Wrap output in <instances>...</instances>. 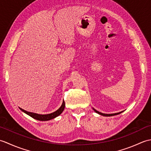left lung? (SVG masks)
<instances>
[{"mask_svg":"<svg viewBox=\"0 0 151 151\" xmlns=\"http://www.w3.org/2000/svg\"><path fill=\"white\" fill-rule=\"evenodd\" d=\"M93 110H94V111L96 112V113H97V114H100V115H103V116H113V115H118V114H121V113H122V112H123V111H121V112H119V113H116V114H102V113H101V112H99V111H97V110H95L94 108H93Z\"/></svg>","mask_w":151,"mask_h":151,"instance_id":"1","label":"left lung"}]
</instances>
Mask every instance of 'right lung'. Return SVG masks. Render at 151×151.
<instances>
[{
	"mask_svg": "<svg viewBox=\"0 0 151 151\" xmlns=\"http://www.w3.org/2000/svg\"><path fill=\"white\" fill-rule=\"evenodd\" d=\"M65 102H63V103L61 106V107L58 109V110H56V111L53 112L52 114H46V115H41V114H37L35 113H32V112H29V111H27L26 110H23V109L20 108L21 110L24 112L25 114H27V115H30V117H32V118L35 119L39 120V121H49L52 119H54L57 116H58L59 115H60L62 113V111L64 110V108H65Z\"/></svg>",
	"mask_w": 151,
	"mask_h": 151,
	"instance_id": "obj_1",
	"label": "right lung"
}]
</instances>
